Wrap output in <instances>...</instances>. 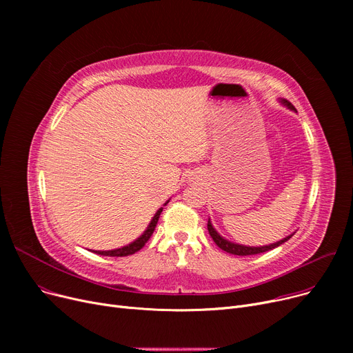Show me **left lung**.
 Masks as SVG:
<instances>
[{
  "mask_svg": "<svg viewBox=\"0 0 353 353\" xmlns=\"http://www.w3.org/2000/svg\"><path fill=\"white\" fill-rule=\"evenodd\" d=\"M279 103L283 104L285 107H288L289 110L296 111V108H294L288 100L281 99ZM208 230H209L212 239L214 240V243H216L221 250H225V252H228V253H230V254H237V256H249V254H257V253L269 252V250H272V249H274V248H277V246L283 245L285 242H288V240L296 233V232H293V233H290L289 236L283 237L282 240H277V242L270 243V245H266V246H246V245H239V243L230 242V240L225 239L223 236H220V233H219V232L214 229V226L212 225L210 219H209V221H208Z\"/></svg>",
  "mask_w": 353,
  "mask_h": 353,
  "instance_id": "1",
  "label": "left lung"
}]
</instances>
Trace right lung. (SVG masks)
Masks as SVG:
<instances>
[{"mask_svg":"<svg viewBox=\"0 0 353 353\" xmlns=\"http://www.w3.org/2000/svg\"><path fill=\"white\" fill-rule=\"evenodd\" d=\"M169 201H170V199L167 200L163 206H165ZM161 212H163V208H160V209L156 212V214H154L153 219L150 220V223H148L147 229L141 233L140 237H137V239L134 240V242L128 243V245H125V246H123V248H119V249H113V250H91V252H94V253H97V254H103V256H117V257H119V256H128V254H133V253L139 252V250L147 243V240L150 239V236L153 234Z\"/></svg>","mask_w":353,"mask_h":353,"instance_id":"right-lung-1","label":"right lung"}]
</instances>
